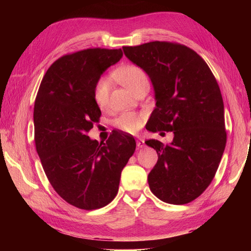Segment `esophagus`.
<instances>
[{
  "mask_svg": "<svg viewBox=\"0 0 251 251\" xmlns=\"http://www.w3.org/2000/svg\"><path fill=\"white\" fill-rule=\"evenodd\" d=\"M136 145H137L138 148H143L144 146H145V142H144L142 138L138 137L137 138V142H136Z\"/></svg>",
  "mask_w": 251,
  "mask_h": 251,
  "instance_id": "esophagus-1",
  "label": "esophagus"
}]
</instances>
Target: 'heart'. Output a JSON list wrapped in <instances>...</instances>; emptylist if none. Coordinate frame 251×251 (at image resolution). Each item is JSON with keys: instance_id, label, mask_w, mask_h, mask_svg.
I'll use <instances>...</instances> for the list:
<instances>
[{"instance_id": "b5f03b06", "label": "heart", "mask_w": 251, "mask_h": 251, "mask_svg": "<svg viewBox=\"0 0 251 251\" xmlns=\"http://www.w3.org/2000/svg\"><path fill=\"white\" fill-rule=\"evenodd\" d=\"M113 77L115 78L118 83H121L123 86H125L127 90L131 93H135L142 85L148 83L147 75L145 71L135 64H127L124 66L118 67L117 70L113 72ZM110 85L107 78H100L97 80L94 87V96L95 104L99 106L100 109H104L108 105V97H109ZM144 117L142 114L135 112H127L123 113L114 121V125L118 129L126 133H136L143 125Z\"/></svg>"}]
</instances>
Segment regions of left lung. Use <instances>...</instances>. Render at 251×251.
Masks as SVG:
<instances>
[{
  "label": "left lung",
  "mask_w": 251,
  "mask_h": 251,
  "mask_svg": "<svg viewBox=\"0 0 251 251\" xmlns=\"http://www.w3.org/2000/svg\"><path fill=\"white\" fill-rule=\"evenodd\" d=\"M123 50L154 86L156 107L146 129L174 134L167 145L157 139L145 142L158 155L148 175L151 193L173 205L193 201L214 179L226 146L217 80L207 63L185 45L155 41Z\"/></svg>",
  "instance_id": "left-lung-1"
}]
</instances>
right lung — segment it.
Returning a JSON list of instances; mask_svg holds the SVG:
<instances>
[{
    "instance_id": "add662e5",
    "label": "right lung",
    "mask_w": 251,
    "mask_h": 251,
    "mask_svg": "<svg viewBox=\"0 0 251 251\" xmlns=\"http://www.w3.org/2000/svg\"><path fill=\"white\" fill-rule=\"evenodd\" d=\"M123 56L121 49H87L56 59L42 79L34 105V141L50 185L70 205L93 210L113 201L134 154L133 136L114 131L106 143L87 133L100 121L94 87Z\"/></svg>"
}]
</instances>
